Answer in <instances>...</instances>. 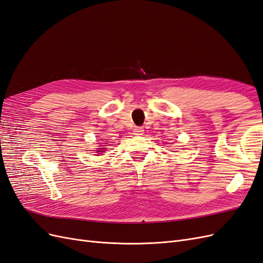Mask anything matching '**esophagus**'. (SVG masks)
Instances as JSON below:
<instances>
[{"instance_id":"esophagus-1","label":"esophagus","mask_w":263,"mask_h":263,"mask_svg":"<svg viewBox=\"0 0 263 263\" xmlns=\"http://www.w3.org/2000/svg\"><path fill=\"white\" fill-rule=\"evenodd\" d=\"M142 134H144V128H142V127H136V128H134V135H136V136H141Z\"/></svg>"}]
</instances>
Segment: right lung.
Masks as SVG:
<instances>
[{
	"mask_svg": "<svg viewBox=\"0 0 263 263\" xmlns=\"http://www.w3.org/2000/svg\"><path fill=\"white\" fill-rule=\"evenodd\" d=\"M104 149H105V148H100V149H99V151H98V153H99V154H102L103 151H104Z\"/></svg>",
	"mask_w": 263,
	"mask_h": 263,
	"instance_id": "add662e5",
	"label": "right lung"
}]
</instances>
